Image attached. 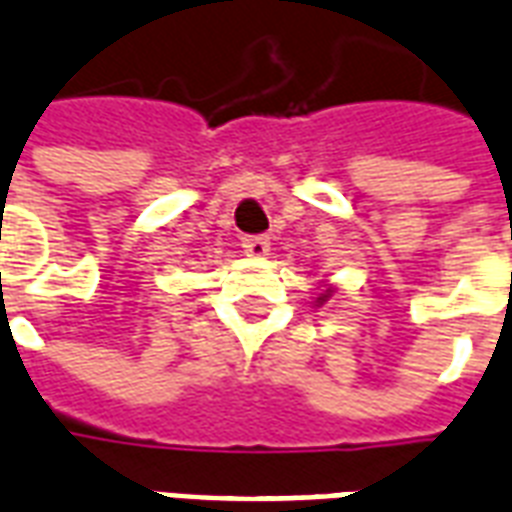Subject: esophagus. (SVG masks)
<instances>
[{
  "label": "esophagus",
  "instance_id": "obj_1",
  "mask_svg": "<svg viewBox=\"0 0 512 512\" xmlns=\"http://www.w3.org/2000/svg\"><path fill=\"white\" fill-rule=\"evenodd\" d=\"M241 247L249 257H265L271 252V241H268V236H244Z\"/></svg>",
  "mask_w": 512,
  "mask_h": 512
}]
</instances>
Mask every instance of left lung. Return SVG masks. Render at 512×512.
Listing matches in <instances>:
<instances>
[{
    "label": "left lung",
    "mask_w": 512,
    "mask_h": 512,
    "mask_svg": "<svg viewBox=\"0 0 512 512\" xmlns=\"http://www.w3.org/2000/svg\"><path fill=\"white\" fill-rule=\"evenodd\" d=\"M330 292H333V290H325V295H322V298H317V303H325V300L330 298Z\"/></svg>",
    "instance_id": "1"
}]
</instances>
